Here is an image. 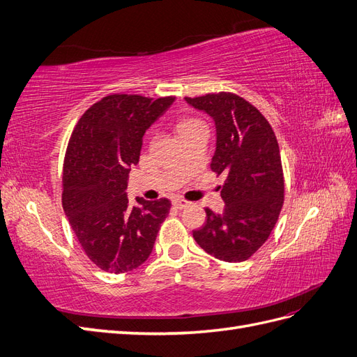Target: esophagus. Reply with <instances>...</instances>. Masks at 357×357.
<instances>
[{
  "label": "esophagus",
  "mask_w": 357,
  "mask_h": 357,
  "mask_svg": "<svg viewBox=\"0 0 357 357\" xmlns=\"http://www.w3.org/2000/svg\"><path fill=\"white\" fill-rule=\"evenodd\" d=\"M172 205H174V207L178 208V210H183V208L188 207L189 202L185 201V199H174V201H172Z\"/></svg>",
  "instance_id": "34e87169"
}]
</instances>
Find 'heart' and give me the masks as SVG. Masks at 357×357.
<instances>
[{"instance_id":"obj_1","label":"heart","mask_w":357,"mask_h":357,"mask_svg":"<svg viewBox=\"0 0 357 357\" xmlns=\"http://www.w3.org/2000/svg\"><path fill=\"white\" fill-rule=\"evenodd\" d=\"M197 122H199V121H195V119H186V121H181V122L178 123L177 129L180 131V129H185V128H188V126H190V125H193V123H197Z\"/></svg>"}]
</instances>
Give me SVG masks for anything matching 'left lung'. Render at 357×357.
Listing matches in <instances>:
<instances>
[{
  "label": "left lung",
  "mask_w": 357,
  "mask_h": 357,
  "mask_svg": "<svg viewBox=\"0 0 357 357\" xmlns=\"http://www.w3.org/2000/svg\"><path fill=\"white\" fill-rule=\"evenodd\" d=\"M185 100L214 121L211 169L228 176L220 190L223 213L205 208L207 222L193 231V238L220 261H247L268 240L283 207L284 177L275 134L262 113L235 93Z\"/></svg>",
  "instance_id": "left-lung-1"
}]
</instances>
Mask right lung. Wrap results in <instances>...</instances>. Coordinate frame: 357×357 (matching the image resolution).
I'll list each match as a JSON object with an SVG mask.
<instances>
[{"mask_svg":"<svg viewBox=\"0 0 357 357\" xmlns=\"http://www.w3.org/2000/svg\"><path fill=\"white\" fill-rule=\"evenodd\" d=\"M174 102L114 93L84 112L68 142L62 172V207L86 256L102 271L122 274L147 261L167 198L129 205L128 176L139 160L143 135Z\"/></svg>","mask_w":357,"mask_h":357,"instance_id":"obj_1","label":"right lung"}]
</instances>
